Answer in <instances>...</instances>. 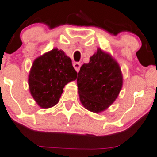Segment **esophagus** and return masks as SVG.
<instances>
[{"label":"esophagus","mask_w":157,"mask_h":157,"mask_svg":"<svg viewBox=\"0 0 157 157\" xmlns=\"http://www.w3.org/2000/svg\"><path fill=\"white\" fill-rule=\"evenodd\" d=\"M73 65H74V69L76 70V71L79 72V70H80V63L76 62V63H74Z\"/></svg>","instance_id":"obj_1"}]
</instances>
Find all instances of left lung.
<instances>
[{"instance_id": "1", "label": "left lung", "mask_w": 157, "mask_h": 157, "mask_svg": "<svg viewBox=\"0 0 157 157\" xmlns=\"http://www.w3.org/2000/svg\"><path fill=\"white\" fill-rule=\"evenodd\" d=\"M77 81L82 105L88 111L98 113L117 98L123 77L118 63L98 48L90 62L80 67Z\"/></svg>"}]
</instances>
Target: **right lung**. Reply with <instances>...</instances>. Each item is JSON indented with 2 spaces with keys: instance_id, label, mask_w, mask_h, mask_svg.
<instances>
[{
  "instance_id": "add662e5",
  "label": "right lung",
  "mask_w": 157,
  "mask_h": 157,
  "mask_svg": "<svg viewBox=\"0 0 157 157\" xmlns=\"http://www.w3.org/2000/svg\"><path fill=\"white\" fill-rule=\"evenodd\" d=\"M77 76L70 57L63 50L53 49L32 63L29 75L30 93L41 108H52L59 101L65 85Z\"/></svg>"
}]
</instances>
